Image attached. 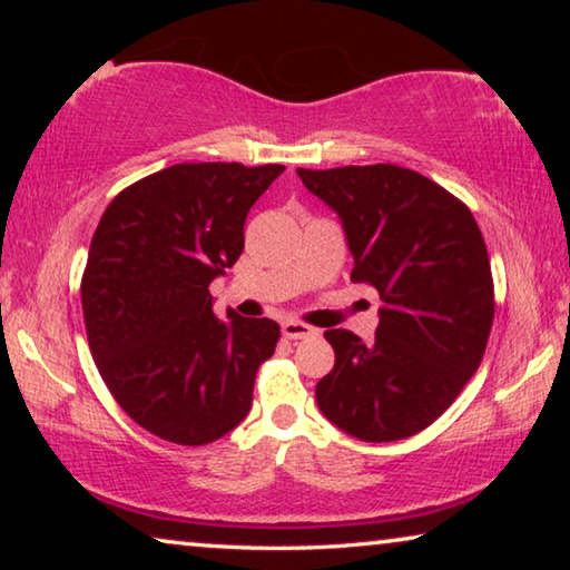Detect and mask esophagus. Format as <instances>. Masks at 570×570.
<instances>
[{"mask_svg":"<svg viewBox=\"0 0 570 570\" xmlns=\"http://www.w3.org/2000/svg\"><path fill=\"white\" fill-rule=\"evenodd\" d=\"M282 334L286 336V340H308V336H314V326L296 322V320H286L282 324Z\"/></svg>","mask_w":570,"mask_h":570,"instance_id":"obj_1","label":"esophagus"}]
</instances>
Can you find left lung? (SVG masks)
<instances>
[{
    "mask_svg": "<svg viewBox=\"0 0 570 570\" xmlns=\"http://www.w3.org/2000/svg\"><path fill=\"white\" fill-rule=\"evenodd\" d=\"M296 173L340 214L352 282L384 302L372 342L324 332L336 360L316 384L320 410L364 442L417 435L478 372L493 326V272L475 218L435 180L390 163Z\"/></svg>",
    "mask_w": 570,
    "mask_h": 570,
    "instance_id": "left-lung-1",
    "label": "left lung"
}]
</instances>
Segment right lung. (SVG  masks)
I'll list each match as a JSON object with an SVG mask.
<instances>
[{
    "label": "right lung",
    "mask_w": 570,
    "mask_h": 570,
    "mask_svg": "<svg viewBox=\"0 0 570 570\" xmlns=\"http://www.w3.org/2000/svg\"><path fill=\"white\" fill-rule=\"evenodd\" d=\"M284 166L178 163L122 188L95 228L80 294L92 360L115 402L176 445L246 417L282 330L214 314L208 286L238 262L244 224Z\"/></svg>",
    "instance_id": "add662e5"
}]
</instances>
